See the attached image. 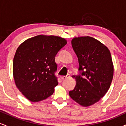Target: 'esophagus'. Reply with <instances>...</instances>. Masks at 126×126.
I'll list each match as a JSON object with an SVG mask.
<instances>
[{"label": "esophagus", "mask_w": 126, "mask_h": 126, "mask_svg": "<svg viewBox=\"0 0 126 126\" xmlns=\"http://www.w3.org/2000/svg\"><path fill=\"white\" fill-rule=\"evenodd\" d=\"M69 77H70V75L67 74V75H66V76H62V80H65V79H67V78H69Z\"/></svg>", "instance_id": "34e87169"}]
</instances>
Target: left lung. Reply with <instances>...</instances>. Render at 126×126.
Returning <instances> with one entry per match:
<instances>
[{
    "instance_id": "left-lung-1",
    "label": "left lung",
    "mask_w": 126,
    "mask_h": 126,
    "mask_svg": "<svg viewBox=\"0 0 126 126\" xmlns=\"http://www.w3.org/2000/svg\"><path fill=\"white\" fill-rule=\"evenodd\" d=\"M71 43L79 66L77 83L69 95L88 107L98 102L110 88L114 74L112 57L107 47L92 37L74 38Z\"/></svg>"
}]
</instances>
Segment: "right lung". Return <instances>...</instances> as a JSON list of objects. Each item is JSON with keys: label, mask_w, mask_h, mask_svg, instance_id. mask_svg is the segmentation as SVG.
<instances>
[{"label": "right lung", "mask_w": 126, "mask_h": 126, "mask_svg": "<svg viewBox=\"0 0 126 126\" xmlns=\"http://www.w3.org/2000/svg\"><path fill=\"white\" fill-rule=\"evenodd\" d=\"M66 44L64 38L41 35L19 46L13 60V75L17 88L30 101H43L53 94L58 85L55 57Z\"/></svg>", "instance_id": "add662e5"}]
</instances>
